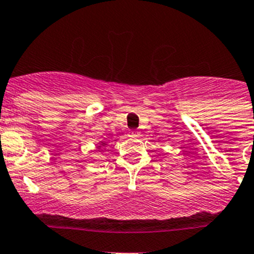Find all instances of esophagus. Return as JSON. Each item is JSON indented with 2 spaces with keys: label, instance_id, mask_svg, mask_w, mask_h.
<instances>
[{
  "label": "esophagus",
  "instance_id": "esophagus-1",
  "mask_svg": "<svg viewBox=\"0 0 254 254\" xmlns=\"http://www.w3.org/2000/svg\"><path fill=\"white\" fill-rule=\"evenodd\" d=\"M140 135L139 131H136V130H130L129 131V136L131 137H137Z\"/></svg>",
  "mask_w": 254,
  "mask_h": 254
}]
</instances>
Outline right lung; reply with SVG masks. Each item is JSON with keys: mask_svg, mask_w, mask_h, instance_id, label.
I'll list each match as a JSON object with an SVG mask.
<instances>
[{"mask_svg": "<svg viewBox=\"0 0 254 254\" xmlns=\"http://www.w3.org/2000/svg\"><path fill=\"white\" fill-rule=\"evenodd\" d=\"M104 145H107V143H106V142H103V141H102V142H101V145H99V146H98V148H101V147H102V146H104Z\"/></svg>", "mask_w": 254, "mask_h": 254, "instance_id": "1", "label": "right lung"}]
</instances>
